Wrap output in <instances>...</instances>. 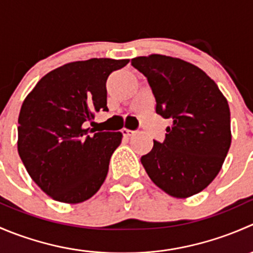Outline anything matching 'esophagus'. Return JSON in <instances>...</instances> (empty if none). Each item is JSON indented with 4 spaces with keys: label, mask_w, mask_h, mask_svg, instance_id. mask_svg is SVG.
Wrapping results in <instances>:
<instances>
[{
    "label": "esophagus",
    "mask_w": 253,
    "mask_h": 253,
    "mask_svg": "<svg viewBox=\"0 0 253 253\" xmlns=\"http://www.w3.org/2000/svg\"><path fill=\"white\" fill-rule=\"evenodd\" d=\"M121 132L125 137H129L134 133V131H131V129H128V128H122Z\"/></svg>",
    "instance_id": "1"
}]
</instances>
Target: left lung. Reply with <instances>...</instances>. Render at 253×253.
<instances>
[{"instance_id":"left-lung-1","label":"left lung","mask_w":253,"mask_h":253,"mask_svg":"<svg viewBox=\"0 0 253 253\" xmlns=\"http://www.w3.org/2000/svg\"><path fill=\"white\" fill-rule=\"evenodd\" d=\"M148 79L155 111L171 121L164 142L154 141L141 162L168 195L187 198L219 174L231 144L230 109L218 85L197 66L153 53L132 58Z\"/></svg>"}]
</instances>
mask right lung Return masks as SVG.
<instances>
[{
	"mask_svg": "<svg viewBox=\"0 0 253 253\" xmlns=\"http://www.w3.org/2000/svg\"><path fill=\"white\" fill-rule=\"evenodd\" d=\"M129 60L90 58L66 63L38 82L18 117V153L35 183L58 202L77 205L105 181L121 132L85 128L108 110L106 79Z\"/></svg>",
	"mask_w": 253,
	"mask_h": 253,
	"instance_id": "add662e5",
	"label": "right lung"
}]
</instances>
